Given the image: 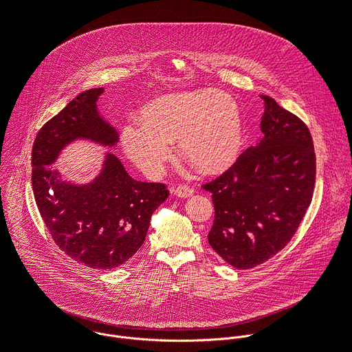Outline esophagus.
<instances>
[{
  "label": "esophagus",
  "mask_w": 352,
  "mask_h": 352,
  "mask_svg": "<svg viewBox=\"0 0 352 352\" xmlns=\"http://www.w3.org/2000/svg\"><path fill=\"white\" fill-rule=\"evenodd\" d=\"M193 192H195L193 188H190V186H188V185H179V186H177V188L174 189V195L178 196V197H184V199L192 196Z\"/></svg>",
  "instance_id": "obj_1"
}]
</instances>
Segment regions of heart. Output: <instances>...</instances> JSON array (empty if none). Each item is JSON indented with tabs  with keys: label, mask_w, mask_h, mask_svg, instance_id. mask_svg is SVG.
Returning <instances> with one entry per match:
<instances>
[{
	"label": "heart",
	"mask_w": 352,
	"mask_h": 352,
	"mask_svg": "<svg viewBox=\"0 0 352 352\" xmlns=\"http://www.w3.org/2000/svg\"><path fill=\"white\" fill-rule=\"evenodd\" d=\"M140 119L123 129L122 145L126 156L148 174L162 170L174 140L179 155L204 174L225 170L241 149V113L223 91L199 89L162 94L142 107Z\"/></svg>",
	"instance_id": "obj_1"
}]
</instances>
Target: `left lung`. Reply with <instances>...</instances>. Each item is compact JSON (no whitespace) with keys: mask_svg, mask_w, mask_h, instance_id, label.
I'll return each mask as SVG.
<instances>
[{"mask_svg":"<svg viewBox=\"0 0 352 352\" xmlns=\"http://www.w3.org/2000/svg\"><path fill=\"white\" fill-rule=\"evenodd\" d=\"M263 137L221 177L203 185L212 193V250L236 269L255 267L296 233L313 199L316 152L309 127L274 98L261 96Z\"/></svg>","mask_w":352,"mask_h":352,"instance_id":"1","label":"left lung"}]
</instances>
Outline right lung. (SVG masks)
<instances>
[{
    "label": "right lung",
    "mask_w": 352,
    "mask_h": 352,
    "mask_svg": "<svg viewBox=\"0 0 352 352\" xmlns=\"http://www.w3.org/2000/svg\"><path fill=\"white\" fill-rule=\"evenodd\" d=\"M104 89L71 100L38 131L31 155V184L38 211L56 245L74 261L97 270L126 263L144 244L155 210L168 197L164 184L131 178L111 152L89 184L61 179L52 164L76 140L112 148L118 131L98 112Z\"/></svg>",
    "instance_id": "add662e5"
}]
</instances>
